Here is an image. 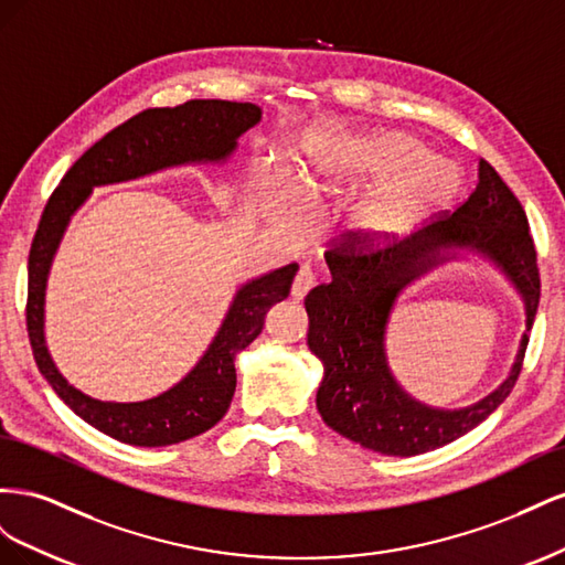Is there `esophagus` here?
Here are the masks:
<instances>
[{"mask_svg":"<svg viewBox=\"0 0 565 565\" xmlns=\"http://www.w3.org/2000/svg\"><path fill=\"white\" fill-rule=\"evenodd\" d=\"M313 285H316L313 270H311L309 266H301V268L297 270L295 282H292V297H295V299H303L306 292H309V289H311Z\"/></svg>","mask_w":565,"mask_h":565,"instance_id":"1","label":"esophagus"}]
</instances>
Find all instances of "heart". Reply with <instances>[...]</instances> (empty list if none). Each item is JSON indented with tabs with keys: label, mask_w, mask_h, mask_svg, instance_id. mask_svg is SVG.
Here are the masks:
<instances>
[{
	"label": "heart",
	"mask_w": 565,
	"mask_h": 565,
	"mask_svg": "<svg viewBox=\"0 0 565 565\" xmlns=\"http://www.w3.org/2000/svg\"><path fill=\"white\" fill-rule=\"evenodd\" d=\"M424 146L405 134H384L367 143H341L318 172L306 179V193H339L383 181L355 204L349 226L367 243H384L422 226L446 204L455 188V167L438 156H422Z\"/></svg>",
	"instance_id": "obj_1"
}]
</instances>
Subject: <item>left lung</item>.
<instances>
[{
	"label": "left lung",
	"instance_id": "left-lung-1",
	"mask_svg": "<svg viewBox=\"0 0 565 565\" xmlns=\"http://www.w3.org/2000/svg\"><path fill=\"white\" fill-rule=\"evenodd\" d=\"M473 247L498 262L525 299L527 332L540 303V268L527 216L514 191L488 160H478V181L465 202L440 212L413 235L367 243L353 231L330 241L324 262L332 280L306 297L309 347L324 377L318 413L324 424L363 448L413 457L465 436L498 409L514 388L527 347L523 334L511 377L465 409H431L393 382L384 358V328L401 289L436 264L440 247Z\"/></svg>",
	"mask_w": 565,
	"mask_h": 565
}]
</instances>
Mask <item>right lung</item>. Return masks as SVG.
<instances>
[{
    "instance_id": "obj_1",
    "label": "right lung",
    "mask_w": 565,
    "mask_h": 565,
    "mask_svg": "<svg viewBox=\"0 0 565 565\" xmlns=\"http://www.w3.org/2000/svg\"><path fill=\"white\" fill-rule=\"evenodd\" d=\"M259 119V106L218 98H191L174 108L141 110L108 131L67 169L42 212L28 256L25 322L32 355L58 398L94 429L119 443L160 448L212 429L233 401L235 353L259 337L268 311L289 297L299 266L289 264L245 285L210 351L174 388L143 403H100L67 384L44 347V285L61 235L94 185L136 179L179 162L221 160L235 148L237 136Z\"/></svg>"
}]
</instances>
